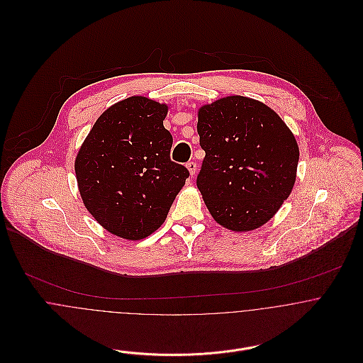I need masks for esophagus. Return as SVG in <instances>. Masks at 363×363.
I'll list each match as a JSON object with an SVG mask.
<instances>
[{
    "label": "esophagus",
    "instance_id": "34e87169",
    "mask_svg": "<svg viewBox=\"0 0 363 363\" xmlns=\"http://www.w3.org/2000/svg\"><path fill=\"white\" fill-rule=\"evenodd\" d=\"M186 166H187V169H189L190 174H191V176H194V174H196V172H197V163H196L194 160H191V162H189Z\"/></svg>",
    "mask_w": 363,
    "mask_h": 363
}]
</instances>
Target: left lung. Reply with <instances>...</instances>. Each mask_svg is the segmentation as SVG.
Here are the masks:
<instances>
[{"label": "left lung", "instance_id": "1", "mask_svg": "<svg viewBox=\"0 0 363 363\" xmlns=\"http://www.w3.org/2000/svg\"><path fill=\"white\" fill-rule=\"evenodd\" d=\"M197 131L206 151L197 187L212 218L247 232L268 222L289 197L299 147L268 106L228 96L199 110Z\"/></svg>", "mask_w": 363, "mask_h": 363}]
</instances>
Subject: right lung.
Segmentation results:
<instances>
[{"mask_svg":"<svg viewBox=\"0 0 363 363\" xmlns=\"http://www.w3.org/2000/svg\"><path fill=\"white\" fill-rule=\"evenodd\" d=\"M167 106L131 96L96 120L75 157L79 194L104 229L140 240L164 222L189 170L170 160Z\"/></svg>","mask_w":363,"mask_h":363,"instance_id":"1","label":"right lung"}]
</instances>
